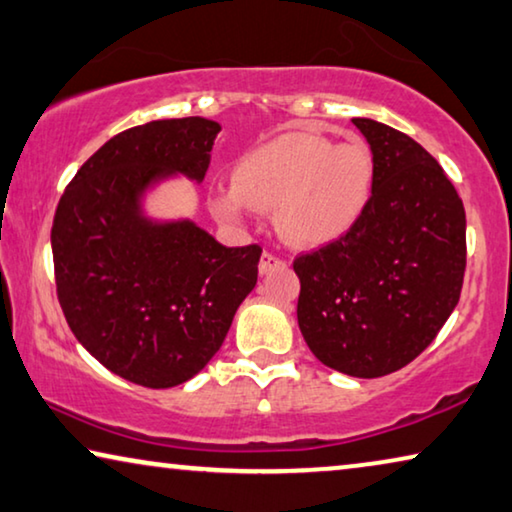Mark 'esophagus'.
<instances>
[{"label": "esophagus", "instance_id": "obj_1", "mask_svg": "<svg viewBox=\"0 0 512 512\" xmlns=\"http://www.w3.org/2000/svg\"><path fill=\"white\" fill-rule=\"evenodd\" d=\"M288 263L283 261L281 256L272 254V251H265V254L261 256V263H258V272L261 274H270L274 270H281V267H286Z\"/></svg>", "mask_w": 512, "mask_h": 512}]
</instances>
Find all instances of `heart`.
<instances>
[{
  "instance_id": "heart-1",
  "label": "heart",
  "mask_w": 512,
  "mask_h": 512,
  "mask_svg": "<svg viewBox=\"0 0 512 512\" xmlns=\"http://www.w3.org/2000/svg\"><path fill=\"white\" fill-rule=\"evenodd\" d=\"M373 155L361 141L334 144L316 132H286L251 148L233 169V187H215L208 206L238 226L251 208L277 210L283 238L320 247L343 238L371 201Z\"/></svg>"
}]
</instances>
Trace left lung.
Masks as SVG:
<instances>
[{
	"instance_id": "obj_1",
	"label": "left lung",
	"mask_w": 512,
	"mask_h": 512,
	"mask_svg": "<svg viewBox=\"0 0 512 512\" xmlns=\"http://www.w3.org/2000/svg\"><path fill=\"white\" fill-rule=\"evenodd\" d=\"M352 123L371 144V201L343 238L295 258L297 322L325 366L382 377L419 357L458 304L467 217L426 148L384 123Z\"/></svg>"
}]
</instances>
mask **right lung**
I'll return each instance as SVG.
<instances>
[{
	"instance_id": "add662e5",
	"label": "right lung",
	"mask_w": 512,
	"mask_h": 512,
	"mask_svg": "<svg viewBox=\"0 0 512 512\" xmlns=\"http://www.w3.org/2000/svg\"><path fill=\"white\" fill-rule=\"evenodd\" d=\"M219 130L201 116L125 130L82 164L54 212V281L68 327L102 366L141 387L169 389L199 373L256 286L258 245L224 247L190 219L141 212L160 180L206 178Z\"/></svg>"
}]
</instances>
